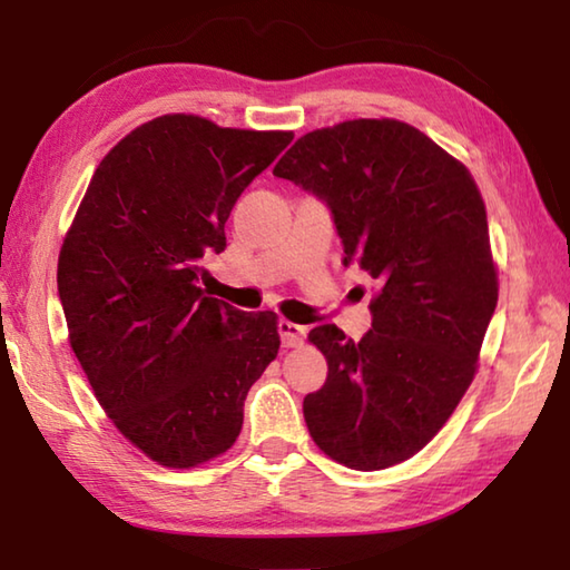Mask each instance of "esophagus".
Listing matches in <instances>:
<instances>
[{
    "mask_svg": "<svg viewBox=\"0 0 570 570\" xmlns=\"http://www.w3.org/2000/svg\"><path fill=\"white\" fill-rule=\"evenodd\" d=\"M278 336H282L284 346H302L304 340H306V326L282 320V322H278Z\"/></svg>",
    "mask_w": 570,
    "mask_h": 570,
    "instance_id": "obj_1",
    "label": "esophagus"
}]
</instances>
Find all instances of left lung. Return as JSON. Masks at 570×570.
Wrapping results in <instances>:
<instances>
[{
  "label": "left lung",
  "mask_w": 570,
  "mask_h": 570,
  "mask_svg": "<svg viewBox=\"0 0 570 570\" xmlns=\"http://www.w3.org/2000/svg\"><path fill=\"white\" fill-rule=\"evenodd\" d=\"M330 206L344 264L377 278L360 342L314 326L330 374L304 397L308 435L352 470H384L428 445L478 370L498 304L485 204L470 170L400 120L306 132L274 168Z\"/></svg>",
  "instance_id": "obj_1"
}]
</instances>
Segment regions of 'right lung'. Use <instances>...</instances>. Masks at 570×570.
Listing matches in <instances>:
<instances>
[{
    "mask_svg": "<svg viewBox=\"0 0 570 570\" xmlns=\"http://www.w3.org/2000/svg\"><path fill=\"white\" fill-rule=\"evenodd\" d=\"M292 140L160 115L100 160L65 236L57 292L72 352L115 428L163 468L224 455L278 354L274 312H238L198 282L238 196Z\"/></svg>",
    "mask_w": 570,
    "mask_h": 570,
    "instance_id": "right-lung-1",
    "label": "right lung"
}]
</instances>
